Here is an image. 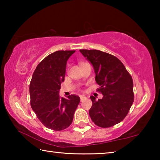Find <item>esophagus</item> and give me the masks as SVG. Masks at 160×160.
Returning a JSON list of instances; mask_svg holds the SVG:
<instances>
[{
  "instance_id": "esophagus-1",
  "label": "esophagus",
  "mask_w": 160,
  "mask_h": 160,
  "mask_svg": "<svg viewBox=\"0 0 160 160\" xmlns=\"http://www.w3.org/2000/svg\"><path fill=\"white\" fill-rule=\"evenodd\" d=\"M80 101L81 102H82L83 100H85L87 97H85V96H83V95H81V96H80Z\"/></svg>"
}]
</instances>
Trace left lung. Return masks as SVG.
<instances>
[{"label": "left lung", "instance_id": "8db88e82", "mask_svg": "<svg viewBox=\"0 0 160 160\" xmlns=\"http://www.w3.org/2000/svg\"><path fill=\"white\" fill-rule=\"evenodd\" d=\"M80 53L92 65L95 80L103 94L101 99L90 97L92 106L89 111L97 126L108 128L123 121L134 100L133 82L120 60L99 50L81 49Z\"/></svg>", "mask_w": 160, "mask_h": 160}]
</instances>
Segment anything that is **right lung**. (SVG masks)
I'll use <instances>...</instances> for the list:
<instances>
[{
  "label": "right lung",
  "instance_id": "right-lung-1",
  "mask_svg": "<svg viewBox=\"0 0 160 160\" xmlns=\"http://www.w3.org/2000/svg\"><path fill=\"white\" fill-rule=\"evenodd\" d=\"M75 51H57L51 53L37 66L29 85L31 107L39 120L48 128L62 131L72 123L80 97H60L67 61Z\"/></svg>",
  "mask_w": 160,
  "mask_h": 160
}]
</instances>
